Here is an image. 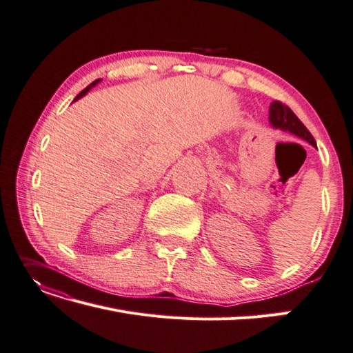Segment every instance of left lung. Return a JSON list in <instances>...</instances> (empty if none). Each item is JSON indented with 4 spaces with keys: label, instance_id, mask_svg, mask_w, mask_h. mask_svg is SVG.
<instances>
[{
    "label": "left lung",
    "instance_id": "1",
    "mask_svg": "<svg viewBox=\"0 0 353 353\" xmlns=\"http://www.w3.org/2000/svg\"><path fill=\"white\" fill-rule=\"evenodd\" d=\"M268 121L273 128L291 132L316 148V141L313 139V135L310 134V131L305 128L304 123L298 119L295 113L288 105L282 104L280 101L271 103L270 110H268Z\"/></svg>",
    "mask_w": 353,
    "mask_h": 353
}]
</instances>
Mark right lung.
Returning a JSON list of instances; mask_svg holds the SVG:
<instances>
[{"label": "right lung", "instance_id": "1", "mask_svg": "<svg viewBox=\"0 0 353 353\" xmlns=\"http://www.w3.org/2000/svg\"><path fill=\"white\" fill-rule=\"evenodd\" d=\"M99 82H101V79H97V80H94V82H92V83H90V85H89L88 88H85V89L82 90V92H80V94H79V95H77V97L74 98V101H77V99H80V98H82V97H85V95H86V94L89 92V90H90V89H92L94 86H97V85H98Z\"/></svg>", "mask_w": 353, "mask_h": 353}]
</instances>
